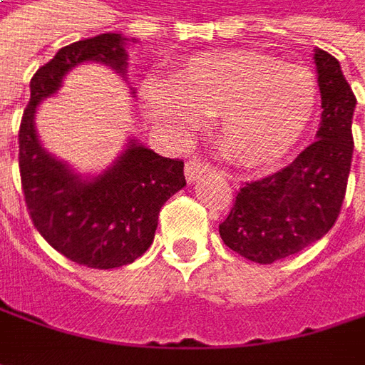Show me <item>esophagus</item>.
Segmentation results:
<instances>
[{
    "label": "esophagus",
    "instance_id": "esophagus-1",
    "mask_svg": "<svg viewBox=\"0 0 365 365\" xmlns=\"http://www.w3.org/2000/svg\"><path fill=\"white\" fill-rule=\"evenodd\" d=\"M210 170H212L210 163L204 161V159H190V161L185 163V180H187V182H195L197 178L206 175Z\"/></svg>",
    "mask_w": 365,
    "mask_h": 365
}]
</instances>
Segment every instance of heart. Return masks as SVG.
<instances>
[{
	"mask_svg": "<svg viewBox=\"0 0 365 365\" xmlns=\"http://www.w3.org/2000/svg\"><path fill=\"white\" fill-rule=\"evenodd\" d=\"M141 101L173 133L216 115L214 141L228 161L264 168L301 139L317 105V82L305 66L257 52H210L192 58L163 86L147 82Z\"/></svg>",
	"mask_w": 365,
	"mask_h": 365,
	"instance_id": "b5f03b06",
	"label": "heart"
}]
</instances>
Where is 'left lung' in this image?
Returning a JSON list of instances; mask_svg holds the SVG:
<instances>
[{"label":"left lung","mask_w":365,"mask_h":365,"mask_svg":"<svg viewBox=\"0 0 365 365\" xmlns=\"http://www.w3.org/2000/svg\"><path fill=\"white\" fill-rule=\"evenodd\" d=\"M315 64L323 108L317 141L283 170L246 182L220 224L224 245L252 262L270 264L317 242L346 197L356 95L331 54L315 48Z\"/></svg>","instance_id":"8db88e82"}]
</instances>
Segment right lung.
Listing matches in <instances>:
<instances>
[{
  "mask_svg": "<svg viewBox=\"0 0 365 365\" xmlns=\"http://www.w3.org/2000/svg\"><path fill=\"white\" fill-rule=\"evenodd\" d=\"M125 42L120 34H101L58 50L32 76L30 103L19 123V178L34 226L60 255L91 269H117L141 257L153 242L161 206L185 185L182 159L161 158L135 141L91 182H82L38 143V103L54 95L64 74L86 60L123 72Z\"/></svg>",
  "mask_w": 365,
  "mask_h": 365,
  "instance_id": "add662e5",
  "label": "right lung"
}]
</instances>
